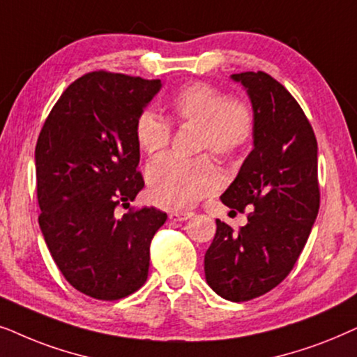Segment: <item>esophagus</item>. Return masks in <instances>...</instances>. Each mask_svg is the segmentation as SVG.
<instances>
[{
    "instance_id": "1",
    "label": "esophagus",
    "mask_w": 357,
    "mask_h": 357,
    "mask_svg": "<svg viewBox=\"0 0 357 357\" xmlns=\"http://www.w3.org/2000/svg\"><path fill=\"white\" fill-rule=\"evenodd\" d=\"M191 215H192L191 212H171L169 213V220L183 222V220H188V218Z\"/></svg>"
}]
</instances>
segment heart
Returning <instances> with one entry per match:
<instances>
[{
  "label": "heart",
  "mask_w": 357,
  "mask_h": 357,
  "mask_svg": "<svg viewBox=\"0 0 357 357\" xmlns=\"http://www.w3.org/2000/svg\"><path fill=\"white\" fill-rule=\"evenodd\" d=\"M169 121L183 126L194 123L196 149L211 150L220 160L240 158L256 134V114L241 98H228L222 89L204 82L183 84L166 101ZM171 123L151 111L137 117L134 135L139 149L156 155L168 146ZM146 184L151 202L166 211L183 212L196 206L202 197L217 192L222 178L208 156L179 160L160 156L146 168Z\"/></svg>",
  "instance_id": "heart-1"
}]
</instances>
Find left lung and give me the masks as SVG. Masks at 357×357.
Returning a JSON list of instances; mask_svg holds the SVG:
<instances>
[{"instance_id":"obj_1","label":"left lung","mask_w":357,"mask_h":357,"mask_svg":"<svg viewBox=\"0 0 357 357\" xmlns=\"http://www.w3.org/2000/svg\"><path fill=\"white\" fill-rule=\"evenodd\" d=\"M231 78L248 89L256 134L255 149L220 199L251 212L238 234L217 220L204 271L218 296L246 302L279 286L307 243L320 208L318 149L301 104L278 79L264 71Z\"/></svg>"}]
</instances>
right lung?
I'll return each instance as SVG.
<instances>
[{"label":"right lung","instance_id":"1","mask_svg":"<svg viewBox=\"0 0 357 357\" xmlns=\"http://www.w3.org/2000/svg\"><path fill=\"white\" fill-rule=\"evenodd\" d=\"M160 79L98 70L75 79L37 139L39 225L56 268L84 296L119 301L149 278L166 213L130 207L145 186L134 126ZM129 208L123 216L115 208Z\"/></svg>","mask_w":357,"mask_h":357}]
</instances>
